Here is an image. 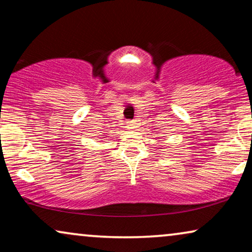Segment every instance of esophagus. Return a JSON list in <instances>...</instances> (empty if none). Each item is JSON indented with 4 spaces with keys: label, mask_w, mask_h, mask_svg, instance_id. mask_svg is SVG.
I'll return each mask as SVG.
<instances>
[{
    "label": "esophagus",
    "mask_w": 252,
    "mask_h": 252,
    "mask_svg": "<svg viewBox=\"0 0 252 252\" xmlns=\"http://www.w3.org/2000/svg\"><path fill=\"white\" fill-rule=\"evenodd\" d=\"M134 126H135V122H134V120H127L126 122L127 128L132 129V128H134Z\"/></svg>",
    "instance_id": "obj_1"
}]
</instances>
